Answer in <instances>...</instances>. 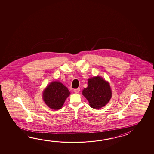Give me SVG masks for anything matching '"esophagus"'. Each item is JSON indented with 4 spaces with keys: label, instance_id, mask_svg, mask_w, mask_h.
I'll return each instance as SVG.
<instances>
[{
    "label": "esophagus",
    "instance_id": "34e87169",
    "mask_svg": "<svg viewBox=\"0 0 154 154\" xmlns=\"http://www.w3.org/2000/svg\"><path fill=\"white\" fill-rule=\"evenodd\" d=\"M80 91V88H75L74 90H73V91L75 92V93H78L79 92V91Z\"/></svg>",
    "mask_w": 154,
    "mask_h": 154
}]
</instances>
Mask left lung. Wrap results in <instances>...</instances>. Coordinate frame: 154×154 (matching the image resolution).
<instances>
[{"label": "left lung", "instance_id": "left-lung-1", "mask_svg": "<svg viewBox=\"0 0 154 154\" xmlns=\"http://www.w3.org/2000/svg\"><path fill=\"white\" fill-rule=\"evenodd\" d=\"M82 94L88 100L90 107L95 109L106 105L112 97L109 83L99 76L88 79V86L84 89Z\"/></svg>", "mask_w": 154, "mask_h": 154}]
</instances>
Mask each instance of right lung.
Instances as JSON below:
<instances>
[{
  "mask_svg": "<svg viewBox=\"0 0 154 154\" xmlns=\"http://www.w3.org/2000/svg\"><path fill=\"white\" fill-rule=\"evenodd\" d=\"M70 94L68 89L63 84L60 82H53L43 92V100L51 109H59Z\"/></svg>",
  "mask_w": 154,
  "mask_h": 154,
  "instance_id": "1",
  "label": "right lung"
}]
</instances>
